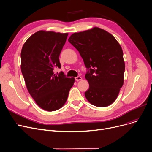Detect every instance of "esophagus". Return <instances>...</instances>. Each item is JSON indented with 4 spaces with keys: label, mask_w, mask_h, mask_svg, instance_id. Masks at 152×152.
<instances>
[{
    "label": "esophagus",
    "mask_w": 152,
    "mask_h": 152,
    "mask_svg": "<svg viewBox=\"0 0 152 152\" xmlns=\"http://www.w3.org/2000/svg\"><path fill=\"white\" fill-rule=\"evenodd\" d=\"M82 80V77H80V76H77V77H75V80H76V81H80V80Z\"/></svg>",
    "instance_id": "1"
}]
</instances>
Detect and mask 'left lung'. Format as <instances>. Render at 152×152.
Here are the masks:
<instances>
[{
	"label": "left lung",
	"instance_id": "8db88e82",
	"mask_svg": "<svg viewBox=\"0 0 152 152\" xmlns=\"http://www.w3.org/2000/svg\"><path fill=\"white\" fill-rule=\"evenodd\" d=\"M68 42L82 58L89 88L84 92L88 101L104 107L117 99L124 84L125 63L120 44L109 32L98 27L75 33Z\"/></svg>",
	"mask_w": 152,
	"mask_h": 152
}]
</instances>
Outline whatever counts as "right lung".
Wrapping results in <instances>:
<instances>
[{"instance_id":"1","label":"right lung","mask_w":152,"mask_h":152,"mask_svg":"<svg viewBox=\"0 0 152 152\" xmlns=\"http://www.w3.org/2000/svg\"><path fill=\"white\" fill-rule=\"evenodd\" d=\"M68 34L40 30L30 36L21 51V71L26 86L37 105L45 110L55 111L63 106L75 83L63 72L59 60Z\"/></svg>"}]
</instances>
